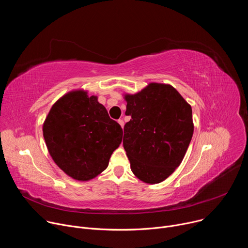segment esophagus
Returning a JSON list of instances; mask_svg holds the SVG:
<instances>
[{
  "mask_svg": "<svg viewBox=\"0 0 248 248\" xmlns=\"http://www.w3.org/2000/svg\"><path fill=\"white\" fill-rule=\"evenodd\" d=\"M118 123H119V124H121V126L124 128V121H123V120H119V121H118Z\"/></svg>",
  "mask_w": 248,
  "mask_h": 248,
  "instance_id": "obj_1",
  "label": "esophagus"
}]
</instances>
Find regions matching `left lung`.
Listing matches in <instances>:
<instances>
[{"label": "left lung", "instance_id": "left-lung-1", "mask_svg": "<svg viewBox=\"0 0 248 248\" xmlns=\"http://www.w3.org/2000/svg\"><path fill=\"white\" fill-rule=\"evenodd\" d=\"M124 148L135 176L146 184L165 181L178 168L193 134L190 105L172 86L150 83L124 95Z\"/></svg>", "mask_w": 248, "mask_h": 248}]
</instances>
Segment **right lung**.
<instances>
[{
	"instance_id": "right-lung-1",
	"label": "right lung",
	"mask_w": 248,
	"mask_h": 248,
	"mask_svg": "<svg viewBox=\"0 0 248 248\" xmlns=\"http://www.w3.org/2000/svg\"><path fill=\"white\" fill-rule=\"evenodd\" d=\"M43 135L60 169L75 180L89 181L108 167L122 142L123 128L96 96L77 90L53 105L43 124Z\"/></svg>"
}]
</instances>
